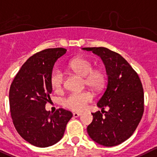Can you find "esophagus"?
<instances>
[{
  "label": "esophagus",
  "mask_w": 157,
  "mask_h": 157,
  "mask_svg": "<svg viewBox=\"0 0 157 157\" xmlns=\"http://www.w3.org/2000/svg\"><path fill=\"white\" fill-rule=\"evenodd\" d=\"M81 115H82V113H73V116H74L75 118L78 117V116H80Z\"/></svg>",
  "instance_id": "34e87169"
}]
</instances>
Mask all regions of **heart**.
Returning <instances> with one entry per match:
<instances>
[{"instance_id":"obj_1","label":"heart","mask_w":157,"mask_h":157,"mask_svg":"<svg viewBox=\"0 0 157 157\" xmlns=\"http://www.w3.org/2000/svg\"><path fill=\"white\" fill-rule=\"evenodd\" d=\"M68 66L77 74L85 77V85L92 89H99L105 85V75L102 69L93 68V64L85 58H75L71 59ZM64 74L59 68H55L51 73V87L55 92L62 91L64 86ZM92 95L88 91L73 92L62 100V105L65 108L75 112L84 110L89 102H92Z\"/></svg>"}]
</instances>
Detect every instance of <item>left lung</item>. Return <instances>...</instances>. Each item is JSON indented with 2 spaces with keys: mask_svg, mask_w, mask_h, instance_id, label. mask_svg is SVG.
Wrapping results in <instances>:
<instances>
[{
  "mask_svg": "<svg viewBox=\"0 0 157 157\" xmlns=\"http://www.w3.org/2000/svg\"><path fill=\"white\" fill-rule=\"evenodd\" d=\"M101 57L108 82L97 105L102 111L92 113L87 127L92 140L104 147H114L126 141L138 126L144 111L143 85L136 71L119 54L106 48H83ZM105 108L109 111L105 112Z\"/></svg>",
  "mask_w": 157,
  "mask_h": 157,
  "instance_id": "1",
  "label": "left lung"
}]
</instances>
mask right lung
<instances>
[{"label": "right lung", "mask_w": 157, "mask_h": 157, "mask_svg": "<svg viewBox=\"0 0 157 157\" xmlns=\"http://www.w3.org/2000/svg\"><path fill=\"white\" fill-rule=\"evenodd\" d=\"M63 48H48L30 57L14 77L9 91L13 123L19 135L38 147L52 146L62 138L72 113L64 109L46 111L52 89L50 76Z\"/></svg>", "instance_id": "add662e5"}]
</instances>
